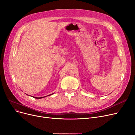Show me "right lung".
<instances>
[{
  "label": "right lung",
  "instance_id": "1",
  "mask_svg": "<svg viewBox=\"0 0 135 135\" xmlns=\"http://www.w3.org/2000/svg\"><path fill=\"white\" fill-rule=\"evenodd\" d=\"M34 98H38V99H40V98H42V97H33Z\"/></svg>",
  "mask_w": 135,
  "mask_h": 135
}]
</instances>
